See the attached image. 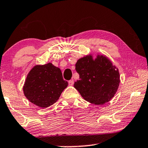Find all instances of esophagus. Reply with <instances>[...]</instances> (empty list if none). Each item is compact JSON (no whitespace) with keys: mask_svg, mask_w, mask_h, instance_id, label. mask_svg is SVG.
I'll list each match as a JSON object with an SVG mask.
<instances>
[{"mask_svg":"<svg viewBox=\"0 0 148 148\" xmlns=\"http://www.w3.org/2000/svg\"><path fill=\"white\" fill-rule=\"evenodd\" d=\"M73 84H74V81L73 80L69 81V86H73Z\"/></svg>","mask_w":148,"mask_h":148,"instance_id":"esophagus-1","label":"esophagus"}]
</instances>
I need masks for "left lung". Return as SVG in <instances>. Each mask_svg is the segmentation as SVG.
<instances>
[{
  "instance_id": "left-lung-1",
  "label": "left lung",
  "mask_w": 148,
  "mask_h": 148,
  "mask_svg": "<svg viewBox=\"0 0 148 148\" xmlns=\"http://www.w3.org/2000/svg\"><path fill=\"white\" fill-rule=\"evenodd\" d=\"M79 79L75 82L74 88L84 100L96 105H102L114 97L120 84V75L108 58L92 55L79 58L75 64Z\"/></svg>"
}]
</instances>
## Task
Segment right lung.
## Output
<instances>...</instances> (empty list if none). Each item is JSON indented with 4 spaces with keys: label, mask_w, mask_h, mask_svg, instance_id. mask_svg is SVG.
Returning <instances> with one entry per match:
<instances>
[{
    "label": "right lung",
    "mask_w": 148,
    "mask_h": 148,
    "mask_svg": "<svg viewBox=\"0 0 148 148\" xmlns=\"http://www.w3.org/2000/svg\"><path fill=\"white\" fill-rule=\"evenodd\" d=\"M68 82L59 68L52 63L36 65L28 73L23 92L30 102L41 108L51 106L58 100Z\"/></svg>",
    "instance_id": "add662e5"
}]
</instances>
